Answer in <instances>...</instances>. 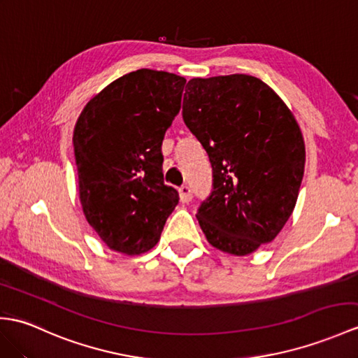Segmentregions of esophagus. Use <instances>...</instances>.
I'll list each match as a JSON object with an SVG mask.
<instances>
[{"label": "esophagus", "instance_id": "obj_1", "mask_svg": "<svg viewBox=\"0 0 358 358\" xmlns=\"http://www.w3.org/2000/svg\"><path fill=\"white\" fill-rule=\"evenodd\" d=\"M178 192H180L181 203H189L190 199H192V190H190L189 186H181L178 189Z\"/></svg>", "mask_w": 358, "mask_h": 358}]
</instances>
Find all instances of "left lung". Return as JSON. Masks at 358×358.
Here are the masks:
<instances>
[{
  "label": "left lung",
  "mask_w": 358,
  "mask_h": 358,
  "mask_svg": "<svg viewBox=\"0 0 358 358\" xmlns=\"http://www.w3.org/2000/svg\"><path fill=\"white\" fill-rule=\"evenodd\" d=\"M182 120L212 164L196 213L207 241L245 256L278 236L297 201L305 143L284 101L261 79L229 74L186 85Z\"/></svg>",
  "instance_id": "left-lung-1"
}]
</instances>
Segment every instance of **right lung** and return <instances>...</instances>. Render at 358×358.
Listing matches in <instances>:
<instances>
[{"instance_id": "add662e5", "label": "right lung", "mask_w": 358, "mask_h": 358, "mask_svg": "<svg viewBox=\"0 0 358 358\" xmlns=\"http://www.w3.org/2000/svg\"><path fill=\"white\" fill-rule=\"evenodd\" d=\"M185 85L168 71L128 73L91 99L74 127L82 210L114 252L151 250L178 204L163 181L162 143Z\"/></svg>"}]
</instances>
